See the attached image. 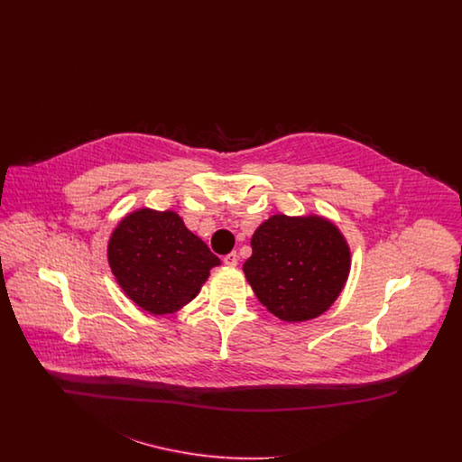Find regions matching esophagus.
<instances>
[{
  "mask_svg": "<svg viewBox=\"0 0 462 462\" xmlns=\"http://www.w3.org/2000/svg\"><path fill=\"white\" fill-rule=\"evenodd\" d=\"M223 263L226 264V266H237V263H239V256H237V253L234 251V253L225 254V256H223Z\"/></svg>",
  "mask_w": 462,
  "mask_h": 462,
  "instance_id": "1",
  "label": "esophagus"
}]
</instances>
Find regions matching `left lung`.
Here are the masks:
<instances>
[{"label":"left lung","instance_id":"left-lung-1","mask_svg":"<svg viewBox=\"0 0 462 462\" xmlns=\"http://www.w3.org/2000/svg\"><path fill=\"white\" fill-rule=\"evenodd\" d=\"M251 247L245 279L262 305L286 322L324 313L350 273V247L322 217L275 215L256 228Z\"/></svg>","mask_w":462,"mask_h":462}]
</instances>
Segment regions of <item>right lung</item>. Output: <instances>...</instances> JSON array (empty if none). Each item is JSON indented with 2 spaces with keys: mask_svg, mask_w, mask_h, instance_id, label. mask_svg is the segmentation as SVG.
<instances>
[{
  "mask_svg": "<svg viewBox=\"0 0 462 462\" xmlns=\"http://www.w3.org/2000/svg\"><path fill=\"white\" fill-rule=\"evenodd\" d=\"M117 284L154 315L173 313L198 296L220 264L173 211L138 209L117 225L107 247Z\"/></svg>",
  "mask_w": 462,
  "mask_h": 462,
  "instance_id": "add662e5",
  "label": "right lung"
}]
</instances>
